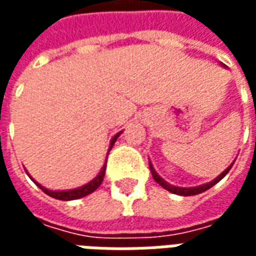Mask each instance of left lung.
I'll return each mask as SVG.
<instances>
[{
  "label": "left lung",
  "mask_w": 256,
  "mask_h": 256,
  "mask_svg": "<svg viewBox=\"0 0 256 256\" xmlns=\"http://www.w3.org/2000/svg\"><path fill=\"white\" fill-rule=\"evenodd\" d=\"M232 166H233V163H232L230 166L226 168L225 172H222V174H220L218 177L215 178L214 181H211V182L208 184H204V185H200V186H196V188H178V186H172V185H170V184H167L163 178H160L159 176H158V172H155V168L152 167V164H150V172H152V177H154V180H155L156 182L160 185L162 188L167 189L168 192L172 193H176V194H181V196H193V194H198V193L204 192V190H207V189H210L211 186H214L215 184L220 182L222 178L225 177L226 174L229 172V170L232 168Z\"/></svg>",
  "instance_id": "1"
}]
</instances>
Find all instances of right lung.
Wrapping results in <instances>:
<instances>
[{
  "instance_id": "add662e5",
  "label": "right lung",
  "mask_w": 256,
  "mask_h": 256,
  "mask_svg": "<svg viewBox=\"0 0 256 256\" xmlns=\"http://www.w3.org/2000/svg\"><path fill=\"white\" fill-rule=\"evenodd\" d=\"M119 134L118 133L114 138H112L111 141V145H110V150L112 148V145L115 144V141H116V138L119 137ZM104 176H106V164H104V167L101 168V172H98V176L94 178V180H92L89 184H86V185H84V186H80V188L78 189H71V190H58V192H56V190H49V189L44 188V186H41L40 184L36 182L34 180V182L40 186V188L44 190V192L46 193L48 196H50V198H58V200H75V198H84V196H88V194H90L92 192H94L96 189L98 188L101 185V182H102V180H104Z\"/></svg>"
}]
</instances>
